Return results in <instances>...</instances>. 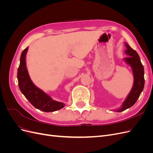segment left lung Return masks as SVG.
<instances>
[{
	"instance_id": "1",
	"label": "left lung",
	"mask_w": 153,
	"mask_h": 153,
	"mask_svg": "<svg viewBox=\"0 0 153 153\" xmlns=\"http://www.w3.org/2000/svg\"><path fill=\"white\" fill-rule=\"evenodd\" d=\"M127 50L125 52L129 56L125 57L124 60L126 62L131 66L133 76H134V84L130 93L128 96L127 98L123 104L121 108L117 110V112H123L127 108H130L136 103L138 98L141 94L144 87V69L140 61L138 54L135 50L132 49L129 46L125 43Z\"/></svg>"
}]
</instances>
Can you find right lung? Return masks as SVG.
Listing matches in <instances>:
<instances>
[{"label": "right lung", "mask_w": 153, "mask_h": 153, "mask_svg": "<svg viewBox=\"0 0 153 153\" xmlns=\"http://www.w3.org/2000/svg\"><path fill=\"white\" fill-rule=\"evenodd\" d=\"M27 50L28 47L23 50L21 54L20 66L17 73L18 86L22 94L35 108L43 112H54L62 108L65 105L53 100L31 81L26 68L25 55Z\"/></svg>", "instance_id": "right-lung-1"}]
</instances>
